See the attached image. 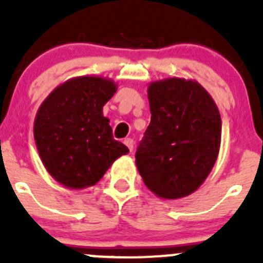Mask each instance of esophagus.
I'll return each mask as SVG.
<instances>
[{
	"instance_id": "34e87169",
	"label": "esophagus",
	"mask_w": 263,
	"mask_h": 263,
	"mask_svg": "<svg viewBox=\"0 0 263 263\" xmlns=\"http://www.w3.org/2000/svg\"><path fill=\"white\" fill-rule=\"evenodd\" d=\"M124 143L127 146L130 152H133V147H134V141L132 138H125L124 139Z\"/></svg>"
}]
</instances>
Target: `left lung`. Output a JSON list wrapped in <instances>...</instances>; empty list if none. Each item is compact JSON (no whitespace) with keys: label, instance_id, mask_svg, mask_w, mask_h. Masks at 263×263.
<instances>
[{"label":"left lung","instance_id":"obj_1","mask_svg":"<svg viewBox=\"0 0 263 263\" xmlns=\"http://www.w3.org/2000/svg\"><path fill=\"white\" fill-rule=\"evenodd\" d=\"M152 121L136 153L146 187L162 199H180L212 171L221 143V116L197 81L167 78L147 88Z\"/></svg>","mask_w":263,"mask_h":263}]
</instances>
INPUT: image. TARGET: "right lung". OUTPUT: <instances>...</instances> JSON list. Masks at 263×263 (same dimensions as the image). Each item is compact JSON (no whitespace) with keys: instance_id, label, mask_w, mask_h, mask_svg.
Masks as SVG:
<instances>
[{"instance_id":"add662e5","label":"right lung","mask_w":263,"mask_h":263,"mask_svg":"<svg viewBox=\"0 0 263 263\" xmlns=\"http://www.w3.org/2000/svg\"><path fill=\"white\" fill-rule=\"evenodd\" d=\"M117 84L100 76L64 81L46 97L34 121L42 163L58 183L71 190L92 187L117 158L129 153L113 138L103 106Z\"/></svg>"}]
</instances>
